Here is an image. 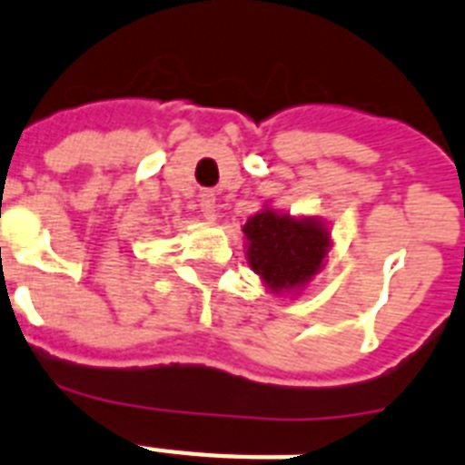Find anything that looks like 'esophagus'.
Wrapping results in <instances>:
<instances>
[{
    "label": "esophagus",
    "instance_id": "esophagus-1",
    "mask_svg": "<svg viewBox=\"0 0 465 465\" xmlns=\"http://www.w3.org/2000/svg\"><path fill=\"white\" fill-rule=\"evenodd\" d=\"M197 203H200V212H203L204 219H214L217 217V197H214V193L212 190H203L200 193V197H197Z\"/></svg>",
    "mask_w": 465,
    "mask_h": 465
}]
</instances>
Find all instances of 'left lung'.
Wrapping results in <instances>:
<instances>
[{
	"label": "left lung",
	"instance_id": "obj_1",
	"mask_svg": "<svg viewBox=\"0 0 465 465\" xmlns=\"http://www.w3.org/2000/svg\"><path fill=\"white\" fill-rule=\"evenodd\" d=\"M251 241L248 262L270 284V290H290L304 284L325 258L328 233L316 222H294L287 214L265 210L246 222Z\"/></svg>",
	"mask_w": 465,
	"mask_h": 465
}]
</instances>
